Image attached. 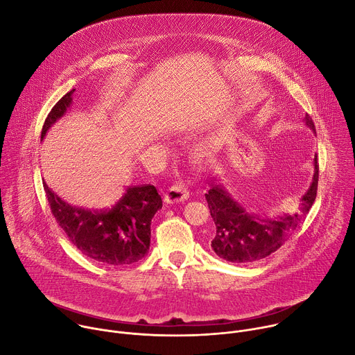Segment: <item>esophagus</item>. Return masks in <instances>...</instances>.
I'll return each mask as SVG.
<instances>
[{
	"label": "esophagus",
	"mask_w": 355,
	"mask_h": 355,
	"mask_svg": "<svg viewBox=\"0 0 355 355\" xmlns=\"http://www.w3.org/2000/svg\"><path fill=\"white\" fill-rule=\"evenodd\" d=\"M189 197V190L183 183H176L171 186L165 194V201L166 202H182L187 200Z\"/></svg>",
	"instance_id": "1"
}]
</instances>
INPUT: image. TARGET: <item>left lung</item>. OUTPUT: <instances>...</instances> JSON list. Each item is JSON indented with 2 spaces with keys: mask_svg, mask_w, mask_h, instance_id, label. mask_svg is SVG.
<instances>
[{
  "mask_svg": "<svg viewBox=\"0 0 355 355\" xmlns=\"http://www.w3.org/2000/svg\"><path fill=\"white\" fill-rule=\"evenodd\" d=\"M305 123L315 131V124L309 114L305 116ZM318 179L319 165L318 157H315L312 184L301 198L300 212L270 220L249 214L217 179L212 180L208 193H205L211 217L217 228L216 236L211 241L212 250L221 259L232 263H252L274 253L284 245L308 214L316 198Z\"/></svg>",
  "mask_w": 355,
  "mask_h": 355,
  "instance_id": "left-lung-1",
  "label": "left lung"
}]
</instances>
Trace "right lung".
Here are the masks:
<instances>
[{
    "mask_svg": "<svg viewBox=\"0 0 355 355\" xmlns=\"http://www.w3.org/2000/svg\"><path fill=\"white\" fill-rule=\"evenodd\" d=\"M74 91L65 94L47 114L42 139L73 103ZM43 186L57 224L87 257L109 266H127L147 254L151 242V221L155 212L162 208V198L155 186L127 187L112 208L99 211L69 205L46 183Z\"/></svg>",
    "mask_w": 355,
    "mask_h": 355,
    "instance_id": "add662e5",
    "label": "right lung"
}]
</instances>
